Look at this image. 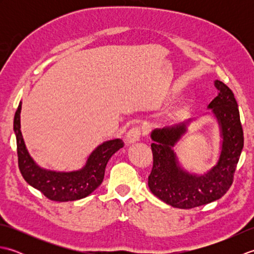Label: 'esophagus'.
I'll list each match as a JSON object with an SVG mask.
<instances>
[{"instance_id": "esophagus-1", "label": "esophagus", "mask_w": 254, "mask_h": 254, "mask_svg": "<svg viewBox=\"0 0 254 254\" xmlns=\"http://www.w3.org/2000/svg\"><path fill=\"white\" fill-rule=\"evenodd\" d=\"M144 133L143 131V127H139V126H135L133 127L130 131L127 132V144H131V143H134L138 141L139 138H141L142 134Z\"/></svg>"}]
</instances>
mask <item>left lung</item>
<instances>
[{"label": "left lung", "instance_id": "left-lung-1", "mask_svg": "<svg viewBox=\"0 0 254 254\" xmlns=\"http://www.w3.org/2000/svg\"><path fill=\"white\" fill-rule=\"evenodd\" d=\"M218 95L208 108L222 127L223 147L217 165L204 176H194L182 170L172 150L186 132L185 123L152 133L153 168L148 176L150 191L174 207L190 209L224 196L234 182V175L244 148V131L238 105L227 85L215 80Z\"/></svg>", "mask_w": 254, "mask_h": 254}]
</instances>
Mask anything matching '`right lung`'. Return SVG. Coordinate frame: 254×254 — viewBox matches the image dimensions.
Returning <instances> with one entry per match:
<instances>
[{
    "label": "right lung",
    "instance_id": "obj_1",
    "mask_svg": "<svg viewBox=\"0 0 254 254\" xmlns=\"http://www.w3.org/2000/svg\"><path fill=\"white\" fill-rule=\"evenodd\" d=\"M19 104L14 117V131L17 143L18 168L24 179L39 190L51 201L67 202L86 197L98 188L104 180L108 160L117 150L123 147L122 139H112L97 147L82 170L73 172H56L38 167L27 152L20 132Z\"/></svg>",
    "mask_w": 254,
    "mask_h": 254
}]
</instances>
